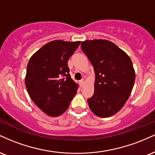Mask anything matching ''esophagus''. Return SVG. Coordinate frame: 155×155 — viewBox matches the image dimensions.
Masks as SVG:
<instances>
[{
  "label": "esophagus",
  "instance_id": "1",
  "mask_svg": "<svg viewBox=\"0 0 155 155\" xmlns=\"http://www.w3.org/2000/svg\"><path fill=\"white\" fill-rule=\"evenodd\" d=\"M79 82H80V84H81V86H83L84 83V79H81V80H80Z\"/></svg>",
  "mask_w": 155,
  "mask_h": 155
}]
</instances>
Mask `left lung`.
Segmentation results:
<instances>
[{
    "mask_svg": "<svg viewBox=\"0 0 155 155\" xmlns=\"http://www.w3.org/2000/svg\"><path fill=\"white\" fill-rule=\"evenodd\" d=\"M81 49L94 68L95 91L87 99L90 110L105 118L123 107L132 92L136 74L129 56L114 44L95 39L81 42Z\"/></svg>",
    "mask_w": 155,
    "mask_h": 155,
    "instance_id": "left-lung-1",
    "label": "left lung"
}]
</instances>
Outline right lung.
Instances as JSON below:
<instances>
[{"label":"right lung","mask_w":155,"mask_h":155,"mask_svg":"<svg viewBox=\"0 0 155 155\" xmlns=\"http://www.w3.org/2000/svg\"><path fill=\"white\" fill-rule=\"evenodd\" d=\"M80 41L57 40L37 51L27 66L25 86L28 94L46 114L64 113L76 95L78 84L71 77L68 61Z\"/></svg>","instance_id":"right-lung-1"}]
</instances>
